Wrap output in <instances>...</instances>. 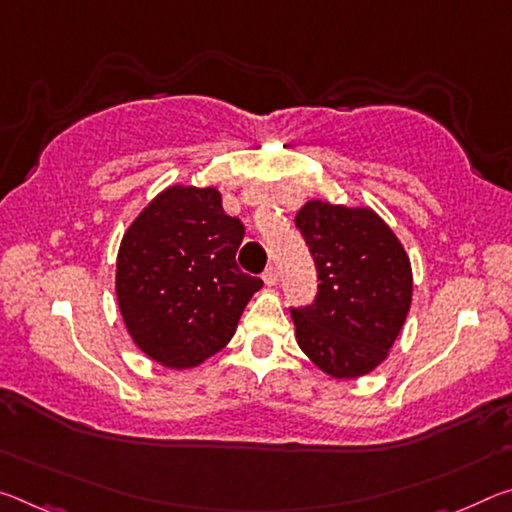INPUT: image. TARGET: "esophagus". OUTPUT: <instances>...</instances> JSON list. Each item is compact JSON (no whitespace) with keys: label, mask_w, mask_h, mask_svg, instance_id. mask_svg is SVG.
<instances>
[{"label":"esophagus","mask_w":512,"mask_h":512,"mask_svg":"<svg viewBox=\"0 0 512 512\" xmlns=\"http://www.w3.org/2000/svg\"><path fill=\"white\" fill-rule=\"evenodd\" d=\"M262 278H264L266 285H269V287H275V285H278V280H280V273H278V269H275V266H269V269L264 271Z\"/></svg>","instance_id":"1"}]
</instances>
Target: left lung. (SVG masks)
<instances>
[{"mask_svg": "<svg viewBox=\"0 0 512 512\" xmlns=\"http://www.w3.org/2000/svg\"><path fill=\"white\" fill-rule=\"evenodd\" d=\"M296 227L319 278L314 303L291 310L296 342L328 376L360 378L387 358L410 312V259L369 207L310 200Z\"/></svg>", "mask_w": 512, "mask_h": 512, "instance_id": "obj_1", "label": "left lung"}]
</instances>
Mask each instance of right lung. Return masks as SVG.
I'll use <instances>...</instances> for the list:
<instances>
[{
	"label": "right lung",
	"instance_id": "1",
	"mask_svg": "<svg viewBox=\"0 0 512 512\" xmlns=\"http://www.w3.org/2000/svg\"><path fill=\"white\" fill-rule=\"evenodd\" d=\"M243 223L214 186H168L127 227L116 262L125 328L150 360L191 369L230 342L264 282L237 266Z\"/></svg>",
	"mask_w": 512,
	"mask_h": 512
}]
</instances>
